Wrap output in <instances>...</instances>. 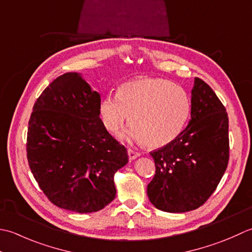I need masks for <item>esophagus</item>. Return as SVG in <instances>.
I'll use <instances>...</instances> for the list:
<instances>
[{
  "label": "esophagus",
  "instance_id": "34e87169",
  "mask_svg": "<svg viewBox=\"0 0 252 252\" xmlns=\"http://www.w3.org/2000/svg\"><path fill=\"white\" fill-rule=\"evenodd\" d=\"M139 156H140V153L133 151V150H131V149H128V157H129L130 160H135V158H137Z\"/></svg>",
  "mask_w": 252,
  "mask_h": 252
}]
</instances>
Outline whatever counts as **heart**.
<instances>
[{
  "instance_id": "b5f03b06",
  "label": "heart",
  "mask_w": 252,
  "mask_h": 252,
  "mask_svg": "<svg viewBox=\"0 0 252 252\" xmlns=\"http://www.w3.org/2000/svg\"><path fill=\"white\" fill-rule=\"evenodd\" d=\"M191 111L184 88L164 78L133 79L123 84L117 97L106 95L99 105L102 123L110 132L119 131L129 121L132 125L123 137L161 148L183 132Z\"/></svg>"
}]
</instances>
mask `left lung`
I'll return each instance as SVG.
<instances>
[{
	"label": "left lung",
	"mask_w": 252,
	"mask_h": 252,
	"mask_svg": "<svg viewBox=\"0 0 252 252\" xmlns=\"http://www.w3.org/2000/svg\"><path fill=\"white\" fill-rule=\"evenodd\" d=\"M190 115L175 140L150 152L156 175L147 193L164 212L183 213L201 207L228 164L227 113L211 87L200 78H194Z\"/></svg>",
	"instance_id": "8db88e82"
}]
</instances>
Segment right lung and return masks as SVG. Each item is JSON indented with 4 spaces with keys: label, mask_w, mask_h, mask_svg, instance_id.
Instances as JSON below:
<instances>
[{
    "label": "right lung",
    "mask_w": 252,
    "mask_h": 252,
    "mask_svg": "<svg viewBox=\"0 0 252 252\" xmlns=\"http://www.w3.org/2000/svg\"><path fill=\"white\" fill-rule=\"evenodd\" d=\"M100 94L78 73L54 79L29 120L27 158L39 187L56 207L96 212L115 198L114 175L128 163L126 148L100 120Z\"/></svg>",
    "instance_id": "add662e5"
}]
</instances>
